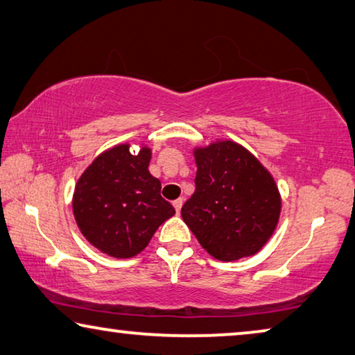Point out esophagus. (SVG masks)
Masks as SVG:
<instances>
[{"instance_id": "obj_1", "label": "esophagus", "mask_w": 355, "mask_h": 355, "mask_svg": "<svg viewBox=\"0 0 355 355\" xmlns=\"http://www.w3.org/2000/svg\"><path fill=\"white\" fill-rule=\"evenodd\" d=\"M182 205H183V198H178V199L173 200V207H175L177 214L180 211V209H182Z\"/></svg>"}]
</instances>
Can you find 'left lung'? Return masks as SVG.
I'll return each mask as SVG.
<instances>
[{"label": "left lung", "mask_w": 355, "mask_h": 355, "mask_svg": "<svg viewBox=\"0 0 355 355\" xmlns=\"http://www.w3.org/2000/svg\"><path fill=\"white\" fill-rule=\"evenodd\" d=\"M196 189L182 207L199 244L221 261L250 257L266 244L280 215V196L266 168L244 146L199 148Z\"/></svg>", "instance_id": "1"}]
</instances>
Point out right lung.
<instances>
[{
  "label": "right lung",
  "instance_id": "obj_1",
  "mask_svg": "<svg viewBox=\"0 0 355 355\" xmlns=\"http://www.w3.org/2000/svg\"><path fill=\"white\" fill-rule=\"evenodd\" d=\"M151 151L134 156L129 145L100 155L78 180L73 214L84 237L114 258H132L175 214L161 196V182L148 171Z\"/></svg>",
  "mask_w": 355,
  "mask_h": 355
}]
</instances>
